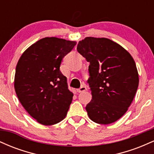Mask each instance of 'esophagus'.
Here are the masks:
<instances>
[{
  "mask_svg": "<svg viewBox=\"0 0 154 154\" xmlns=\"http://www.w3.org/2000/svg\"><path fill=\"white\" fill-rule=\"evenodd\" d=\"M86 91H87V88H86L85 86H82V87L79 88V89H77L78 93H82V92H85Z\"/></svg>",
  "mask_w": 154,
  "mask_h": 154,
  "instance_id": "34e87169",
  "label": "esophagus"
}]
</instances>
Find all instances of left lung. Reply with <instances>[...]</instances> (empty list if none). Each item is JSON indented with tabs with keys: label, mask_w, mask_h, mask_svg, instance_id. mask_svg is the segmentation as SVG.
I'll return each instance as SVG.
<instances>
[{
	"label": "left lung",
	"mask_w": 154,
	"mask_h": 154,
	"mask_svg": "<svg viewBox=\"0 0 154 154\" xmlns=\"http://www.w3.org/2000/svg\"><path fill=\"white\" fill-rule=\"evenodd\" d=\"M77 50L90 62L92 100L85 107L90 119L101 125L114 122L128 111L138 87L135 61L108 38L88 37L79 42Z\"/></svg>",
	"instance_id": "obj_1"
}]
</instances>
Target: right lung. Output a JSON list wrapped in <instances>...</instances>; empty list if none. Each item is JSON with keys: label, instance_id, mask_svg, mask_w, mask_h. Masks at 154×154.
<instances>
[{"label": "right lung", "instance_id": "add662e5", "mask_svg": "<svg viewBox=\"0 0 154 154\" xmlns=\"http://www.w3.org/2000/svg\"><path fill=\"white\" fill-rule=\"evenodd\" d=\"M76 42L45 38L23 53L16 67L15 91L23 107L39 123L52 125L66 116L73 93L60 71Z\"/></svg>", "mask_w": 154, "mask_h": 154}]
</instances>
